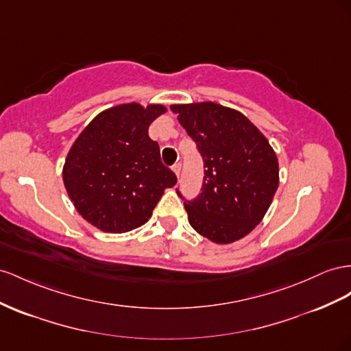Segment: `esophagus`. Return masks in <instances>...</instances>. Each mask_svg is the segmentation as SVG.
Segmentation results:
<instances>
[{
  "mask_svg": "<svg viewBox=\"0 0 351 351\" xmlns=\"http://www.w3.org/2000/svg\"><path fill=\"white\" fill-rule=\"evenodd\" d=\"M173 171L176 173L177 177H180V171H182V164H180V162L174 164V165H173Z\"/></svg>",
  "mask_w": 351,
  "mask_h": 351,
  "instance_id": "obj_1",
  "label": "esophagus"
}]
</instances>
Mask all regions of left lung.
<instances>
[{"label": "left lung", "instance_id": "8db88e82", "mask_svg": "<svg viewBox=\"0 0 351 351\" xmlns=\"http://www.w3.org/2000/svg\"><path fill=\"white\" fill-rule=\"evenodd\" d=\"M171 110L204 159L201 193L184 202L189 223L215 243L242 239L263 220L278 191L276 154L238 110L213 101ZM177 195L184 199L178 189Z\"/></svg>", "mask_w": 351, "mask_h": 351}]
</instances>
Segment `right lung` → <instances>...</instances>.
<instances>
[{
  "label": "right lung",
  "instance_id": "add662e5",
  "mask_svg": "<svg viewBox=\"0 0 351 351\" xmlns=\"http://www.w3.org/2000/svg\"><path fill=\"white\" fill-rule=\"evenodd\" d=\"M162 105L127 103L103 110L72 145L63 183L82 219L97 229L124 233L145 224L160 196L177 183L160 160L149 125Z\"/></svg>",
  "mask_w": 351,
  "mask_h": 351
}]
</instances>
